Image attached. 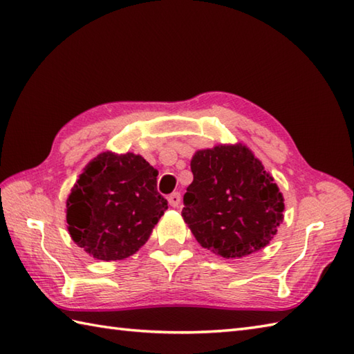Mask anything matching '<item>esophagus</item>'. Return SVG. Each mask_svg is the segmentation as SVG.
<instances>
[{
	"label": "esophagus",
	"instance_id": "34e87169",
	"mask_svg": "<svg viewBox=\"0 0 354 354\" xmlns=\"http://www.w3.org/2000/svg\"><path fill=\"white\" fill-rule=\"evenodd\" d=\"M167 199H169V204H170V207L176 208L179 204H181V193H179V192L171 193Z\"/></svg>",
	"mask_w": 354,
	"mask_h": 354
}]
</instances>
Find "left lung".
<instances>
[{
    "label": "left lung",
    "mask_w": 354,
    "mask_h": 354,
    "mask_svg": "<svg viewBox=\"0 0 354 354\" xmlns=\"http://www.w3.org/2000/svg\"><path fill=\"white\" fill-rule=\"evenodd\" d=\"M183 217L201 246L223 259L265 248L283 222L284 199L274 178L243 145L198 150Z\"/></svg>",
    "instance_id": "obj_1"
}]
</instances>
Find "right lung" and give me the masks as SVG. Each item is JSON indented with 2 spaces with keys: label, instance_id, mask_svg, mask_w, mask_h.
Here are the masks:
<instances>
[{
  "label": "right lung",
  "instance_id": "1",
  "mask_svg": "<svg viewBox=\"0 0 354 354\" xmlns=\"http://www.w3.org/2000/svg\"><path fill=\"white\" fill-rule=\"evenodd\" d=\"M156 176L158 170L140 155H97L66 199L71 239L103 261L137 252L169 208L156 190Z\"/></svg>",
  "mask_w": 354,
  "mask_h": 354
}]
</instances>
